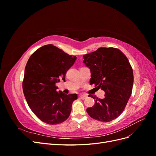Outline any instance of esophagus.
I'll use <instances>...</instances> for the list:
<instances>
[{
  "mask_svg": "<svg viewBox=\"0 0 156 156\" xmlns=\"http://www.w3.org/2000/svg\"><path fill=\"white\" fill-rule=\"evenodd\" d=\"M87 95H80V96H79V98L82 99V100H84V99L87 98Z\"/></svg>",
  "mask_w": 156,
  "mask_h": 156,
  "instance_id": "1",
  "label": "esophagus"
}]
</instances>
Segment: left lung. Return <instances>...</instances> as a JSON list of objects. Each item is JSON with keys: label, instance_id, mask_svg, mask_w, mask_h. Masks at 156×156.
<instances>
[{"label": "left lung", "instance_id": "obj_1", "mask_svg": "<svg viewBox=\"0 0 156 156\" xmlns=\"http://www.w3.org/2000/svg\"><path fill=\"white\" fill-rule=\"evenodd\" d=\"M83 58V62L90 69V84L105 92L103 99L89 94L95 103L87 112L93 119L102 122L116 119L124 111L133 89V72L128 59L114 48H100Z\"/></svg>", "mask_w": 156, "mask_h": 156}]
</instances>
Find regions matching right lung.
Wrapping results in <instances>:
<instances>
[{"mask_svg": "<svg viewBox=\"0 0 156 156\" xmlns=\"http://www.w3.org/2000/svg\"><path fill=\"white\" fill-rule=\"evenodd\" d=\"M77 57L52 44L37 49L26 64L23 90L32 111L45 123L56 125L69 116L76 94L56 91V83L65 81L67 71Z\"/></svg>", "mask_w": 156, "mask_h": 156, "instance_id": "right-lung-1", "label": "right lung"}]
</instances>
